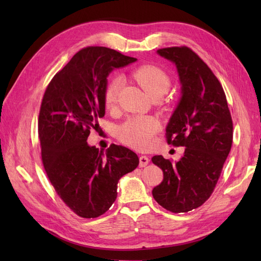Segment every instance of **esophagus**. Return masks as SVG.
Returning a JSON list of instances; mask_svg holds the SVG:
<instances>
[{"mask_svg": "<svg viewBox=\"0 0 261 261\" xmlns=\"http://www.w3.org/2000/svg\"><path fill=\"white\" fill-rule=\"evenodd\" d=\"M149 163V158L147 156H140L139 157V166L140 167H146Z\"/></svg>", "mask_w": 261, "mask_h": 261, "instance_id": "esophagus-1", "label": "esophagus"}]
</instances>
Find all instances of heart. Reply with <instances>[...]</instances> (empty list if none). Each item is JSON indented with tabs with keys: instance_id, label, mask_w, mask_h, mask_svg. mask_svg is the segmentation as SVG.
I'll return each mask as SVG.
<instances>
[{
	"instance_id": "b5f03b06",
	"label": "heart",
	"mask_w": 261,
	"mask_h": 261,
	"mask_svg": "<svg viewBox=\"0 0 261 261\" xmlns=\"http://www.w3.org/2000/svg\"><path fill=\"white\" fill-rule=\"evenodd\" d=\"M135 80L151 98H159L168 92L170 80L168 75L157 66L145 65L134 71ZM122 86L120 76H113L108 83L104 92V102L107 109H112L118 102ZM160 130V122L152 116H134L127 119L119 127V138L122 142L132 148L146 150L152 145L154 137Z\"/></svg>"
}]
</instances>
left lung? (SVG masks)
Returning a JSON list of instances; mask_svg holds the SVG:
<instances>
[{"mask_svg": "<svg viewBox=\"0 0 261 261\" xmlns=\"http://www.w3.org/2000/svg\"><path fill=\"white\" fill-rule=\"evenodd\" d=\"M179 75L181 98L166 127V139L185 147L177 163L153 156L163 169L162 184L152 190L159 205L173 213L197 208L212 195L233 139V123L226 96L208 66L186 46L158 49Z\"/></svg>", "mask_w": 261, "mask_h": 261, "instance_id": "1", "label": "left lung"}]
</instances>
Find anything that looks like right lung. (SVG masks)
Segmentation results:
<instances>
[{"label":"right lung","mask_w":261,"mask_h":261,"mask_svg":"<svg viewBox=\"0 0 261 261\" xmlns=\"http://www.w3.org/2000/svg\"><path fill=\"white\" fill-rule=\"evenodd\" d=\"M136 60L107 47L83 48L43 94L38 119L43 167L58 196L81 218L107 212L119 179L139 165L137 153L125 147L111 145L103 153L86 141L105 114L107 77Z\"/></svg>","instance_id":"obj_1"}]
</instances>
